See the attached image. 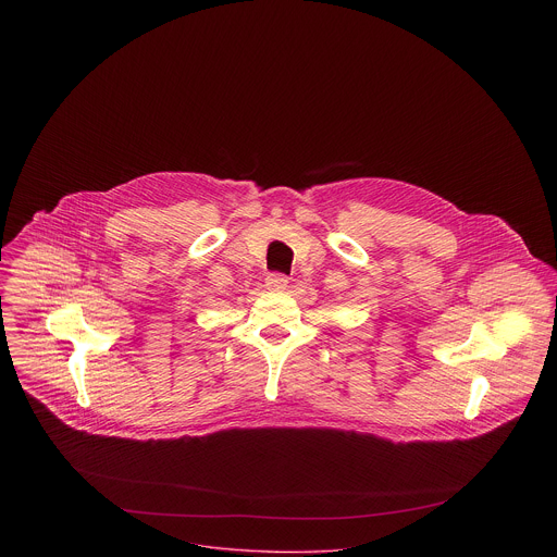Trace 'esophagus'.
Here are the masks:
<instances>
[{
    "label": "esophagus",
    "mask_w": 557,
    "mask_h": 557,
    "mask_svg": "<svg viewBox=\"0 0 557 557\" xmlns=\"http://www.w3.org/2000/svg\"><path fill=\"white\" fill-rule=\"evenodd\" d=\"M287 283H289V278L281 272H272L265 276V287L272 292H283L287 287Z\"/></svg>",
    "instance_id": "1"
}]
</instances>
